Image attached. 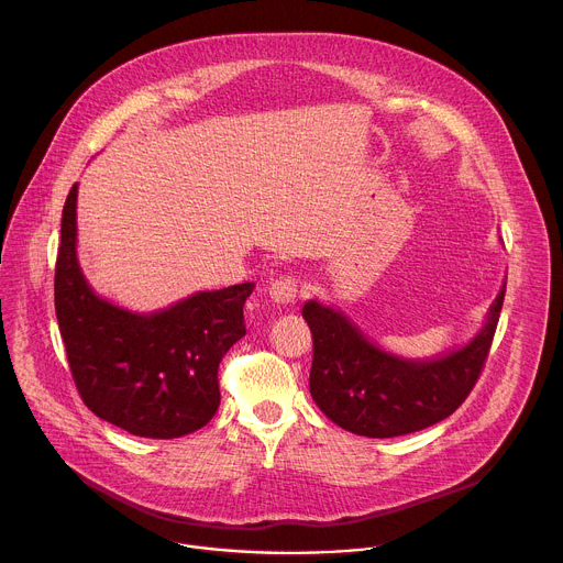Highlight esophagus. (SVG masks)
Wrapping results in <instances>:
<instances>
[{"mask_svg":"<svg viewBox=\"0 0 563 563\" xmlns=\"http://www.w3.org/2000/svg\"><path fill=\"white\" fill-rule=\"evenodd\" d=\"M269 298L276 305H291L298 298V280L287 276V278H278L269 285Z\"/></svg>","mask_w":563,"mask_h":563,"instance_id":"34e87169","label":"esophagus"}]
</instances>
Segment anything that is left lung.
Returning a JSON list of instances; mask_svg holds the SVG:
<instances>
[{"label":"left lung","mask_w":563,"mask_h":563,"mask_svg":"<svg viewBox=\"0 0 563 563\" xmlns=\"http://www.w3.org/2000/svg\"><path fill=\"white\" fill-rule=\"evenodd\" d=\"M506 283L484 325L461 347L410 358L383 350L354 320L316 298L302 305L313 336L309 391L313 404L339 428L369 439L419 432L448 419L474 387L486 363Z\"/></svg>","instance_id":"1"}]
</instances>
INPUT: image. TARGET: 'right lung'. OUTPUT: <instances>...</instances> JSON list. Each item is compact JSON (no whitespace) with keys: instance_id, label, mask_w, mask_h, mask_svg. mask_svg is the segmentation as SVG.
Masks as SVG:
<instances>
[{"instance_id":"right-lung-1","label":"right lung","mask_w":563,"mask_h":563,"mask_svg":"<svg viewBox=\"0 0 563 563\" xmlns=\"http://www.w3.org/2000/svg\"><path fill=\"white\" fill-rule=\"evenodd\" d=\"M254 283L196 291L165 309L133 311L91 287L77 261V185L62 211L55 316L87 408L144 439L205 428L218 406V365L247 334L243 307Z\"/></svg>"}]
</instances>
